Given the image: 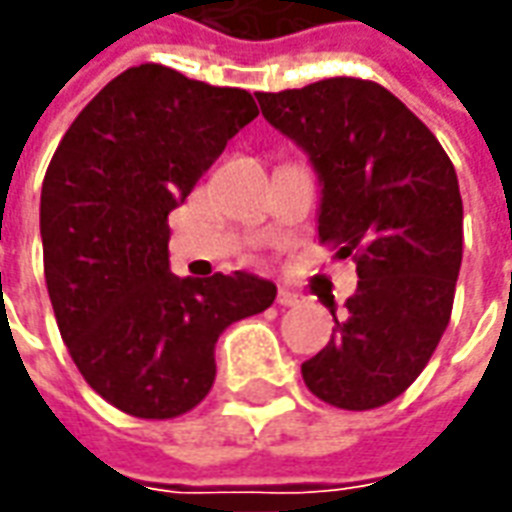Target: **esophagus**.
Masks as SVG:
<instances>
[{
    "label": "esophagus",
    "mask_w": 512,
    "mask_h": 512,
    "mask_svg": "<svg viewBox=\"0 0 512 512\" xmlns=\"http://www.w3.org/2000/svg\"><path fill=\"white\" fill-rule=\"evenodd\" d=\"M277 302H280V305H297V302H300V294L291 291L288 285H280V288H277Z\"/></svg>",
    "instance_id": "1"
}]
</instances>
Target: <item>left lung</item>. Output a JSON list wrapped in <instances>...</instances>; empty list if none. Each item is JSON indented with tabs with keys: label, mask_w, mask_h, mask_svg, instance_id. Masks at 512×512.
<instances>
[{
	"label": "left lung",
	"mask_w": 512,
	"mask_h": 512,
	"mask_svg": "<svg viewBox=\"0 0 512 512\" xmlns=\"http://www.w3.org/2000/svg\"><path fill=\"white\" fill-rule=\"evenodd\" d=\"M263 117L308 156L316 229L356 260L336 333L302 364L305 387L339 409H375L423 373L451 319L462 263V198L443 145L398 97L358 78L257 92Z\"/></svg>",
	"instance_id": "obj_1"
}]
</instances>
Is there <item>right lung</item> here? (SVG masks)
Here are the masks:
<instances>
[{"label": "right lung", "instance_id": "right-lung-1", "mask_svg": "<svg viewBox=\"0 0 512 512\" xmlns=\"http://www.w3.org/2000/svg\"><path fill=\"white\" fill-rule=\"evenodd\" d=\"M257 106L162 64L125 69L75 117L41 184L44 277L86 384L120 412L168 420L204 401L215 342L266 311L249 271L176 277L168 215Z\"/></svg>", "mask_w": 512, "mask_h": 512}]
</instances>
